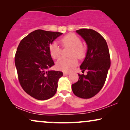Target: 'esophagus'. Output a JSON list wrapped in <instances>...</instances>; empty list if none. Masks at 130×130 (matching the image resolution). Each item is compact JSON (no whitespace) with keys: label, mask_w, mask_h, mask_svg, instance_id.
<instances>
[{"label":"esophagus","mask_w":130,"mask_h":130,"mask_svg":"<svg viewBox=\"0 0 130 130\" xmlns=\"http://www.w3.org/2000/svg\"><path fill=\"white\" fill-rule=\"evenodd\" d=\"M63 74H64V76L69 75V74H70V73L67 72H63Z\"/></svg>","instance_id":"1"}]
</instances>
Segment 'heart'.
<instances>
[{"label":"heart","instance_id":"1","mask_svg":"<svg viewBox=\"0 0 130 130\" xmlns=\"http://www.w3.org/2000/svg\"><path fill=\"white\" fill-rule=\"evenodd\" d=\"M61 45L64 47L70 46L72 47L70 51L71 57H61L56 63V67L58 70L63 71H70L73 69L77 65V58L81 60L85 57L86 49L82 44L81 39L74 34H69L60 39ZM49 52L51 56L57 59L61 56V48L56 42H51L48 47Z\"/></svg>","mask_w":130,"mask_h":130}]
</instances>
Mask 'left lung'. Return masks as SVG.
I'll use <instances>...</instances> for the list:
<instances>
[{
  "instance_id": "obj_1",
  "label": "left lung",
  "mask_w": 130,
  "mask_h": 130,
  "mask_svg": "<svg viewBox=\"0 0 130 130\" xmlns=\"http://www.w3.org/2000/svg\"><path fill=\"white\" fill-rule=\"evenodd\" d=\"M86 41L88 51L80 68L87 75L78 74L79 80L72 85L73 93L83 99L91 98L104 86L111 66L109 51L105 38L98 32L83 28L76 31Z\"/></svg>"
}]
</instances>
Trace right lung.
Here are the masks:
<instances>
[{
	"label": "right lung",
	"mask_w": 130,
	"mask_h": 130,
	"mask_svg": "<svg viewBox=\"0 0 130 130\" xmlns=\"http://www.w3.org/2000/svg\"><path fill=\"white\" fill-rule=\"evenodd\" d=\"M62 34L59 32L37 29L21 41L15 56V64L21 87L38 100H47L56 94L60 71L49 70L54 65L50 54V44Z\"/></svg>",
	"instance_id": "add662e5"
}]
</instances>
